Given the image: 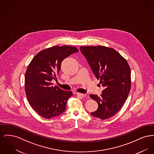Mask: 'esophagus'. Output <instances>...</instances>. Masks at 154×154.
Returning <instances> with one entry per match:
<instances>
[{"label":"esophagus","instance_id":"34e87169","mask_svg":"<svg viewBox=\"0 0 154 154\" xmlns=\"http://www.w3.org/2000/svg\"><path fill=\"white\" fill-rule=\"evenodd\" d=\"M76 95L78 96H80L81 97H84L86 96L85 94H80V93H76Z\"/></svg>","mask_w":154,"mask_h":154}]
</instances>
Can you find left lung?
<instances>
[{
    "label": "left lung",
    "instance_id": "8db88e82",
    "mask_svg": "<svg viewBox=\"0 0 154 154\" xmlns=\"http://www.w3.org/2000/svg\"><path fill=\"white\" fill-rule=\"evenodd\" d=\"M80 51L104 89L100 96L90 95L98 108L91 115L106 119L123 106L131 87V69L126 60L114 49L104 46L80 47Z\"/></svg>",
    "mask_w": 154,
    "mask_h": 154
}]
</instances>
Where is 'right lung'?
Instances as JSON below:
<instances>
[{
	"label": "right lung",
	"mask_w": 154,
	"mask_h": 154,
	"mask_svg": "<svg viewBox=\"0 0 154 154\" xmlns=\"http://www.w3.org/2000/svg\"><path fill=\"white\" fill-rule=\"evenodd\" d=\"M78 52L75 47L56 45L39 52L28 66L26 95L30 106L42 117L50 119L66 110L67 100L73 93L53 87L51 81L58 74L62 60Z\"/></svg>",
	"instance_id": "1"
}]
</instances>
